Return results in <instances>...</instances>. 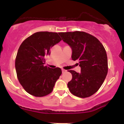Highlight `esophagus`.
I'll return each mask as SVG.
<instances>
[{
  "label": "esophagus",
  "mask_w": 124,
  "mask_h": 124,
  "mask_svg": "<svg viewBox=\"0 0 124 124\" xmlns=\"http://www.w3.org/2000/svg\"><path fill=\"white\" fill-rule=\"evenodd\" d=\"M66 71H67V70H65V69H62V73H65V72H66Z\"/></svg>",
  "instance_id": "obj_1"
}]
</instances>
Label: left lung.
Listing matches in <instances>:
<instances>
[{
	"mask_svg": "<svg viewBox=\"0 0 124 124\" xmlns=\"http://www.w3.org/2000/svg\"><path fill=\"white\" fill-rule=\"evenodd\" d=\"M62 39L72 48V59L78 62L81 72L70 70L68 82L70 93L80 98L94 94L100 88L108 72L106 51L97 38L83 31L59 32Z\"/></svg>",
	"mask_w": 124,
	"mask_h": 124,
	"instance_id": "8db88e82",
	"label": "left lung"
}]
</instances>
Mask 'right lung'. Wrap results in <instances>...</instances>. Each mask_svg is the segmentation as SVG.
Segmentation results:
<instances>
[{
	"label": "right lung",
	"instance_id": "right-lung-1",
	"mask_svg": "<svg viewBox=\"0 0 124 124\" xmlns=\"http://www.w3.org/2000/svg\"><path fill=\"white\" fill-rule=\"evenodd\" d=\"M61 41L57 32L40 31L28 37L20 46L16 58V70L20 83L28 93L43 97L52 92L62 70L59 68L44 66L45 57Z\"/></svg>",
	"mask_w": 124,
	"mask_h": 124
}]
</instances>
